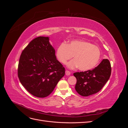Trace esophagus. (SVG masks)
Segmentation results:
<instances>
[{
    "mask_svg": "<svg viewBox=\"0 0 128 128\" xmlns=\"http://www.w3.org/2000/svg\"><path fill=\"white\" fill-rule=\"evenodd\" d=\"M65 73H66V75L67 76H69V75H70V72H69V71H68V70H66V72H65Z\"/></svg>",
    "mask_w": 128,
    "mask_h": 128,
    "instance_id": "esophagus-1",
    "label": "esophagus"
}]
</instances>
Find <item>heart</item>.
Returning a JSON list of instances; mask_svg holds the SVG:
<instances>
[{"instance_id":"1","label":"heart","mask_w":128,"mask_h":128,"mask_svg":"<svg viewBox=\"0 0 128 128\" xmlns=\"http://www.w3.org/2000/svg\"><path fill=\"white\" fill-rule=\"evenodd\" d=\"M56 56L61 63L65 64L67 60L72 57L67 64L70 69L78 67L82 71H87L94 68L98 64L101 56L99 48L91 42L83 40H72L66 44H60L56 48Z\"/></svg>"}]
</instances>
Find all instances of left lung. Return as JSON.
I'll list each match as a JSON object with an SVG mask.
<instances>
[{"instance_id":"left-lung-1","label":"left lung","mask_w":128,"mask_h":128,"mask_svg":"<svg viewBox=\"0 0 128 128\" xmlns=\"http://www.w3.org/2000/svg\"><path fill=\"white\" fill-rule=\"evenodd\" d=\"M111 66L108 59H103L92 70L74 73L77 80L75 90L79 94L88 96L98 92L109 80Z\"/></svg>"}]
</instances>
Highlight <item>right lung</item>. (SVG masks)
<instances>
[{"mask_svg": "<svg viewBox=\"0 0 128 128\" xmlns=\"http://www.w3.org/2000/svg\"><path fill=\"white\" fill-rule=\"evenodd\" d=\"M18 74L22 86L34 96L45 98L51 94L65 69L56 59L48 37H38L26 46L19 60Z\"/></svg>", "mask_w": 128, "mask_h": 128, "instance_id": "right-lung-1", "label": "right lung"}]
</instances>
